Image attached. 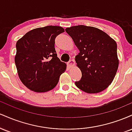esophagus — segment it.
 I'll return each mask as SVG.
<instances>
[{
    "label": "esophagus",
    "instance_id": "obj_1",
    "mask_svg": "<svg viewBox=\"0 0 132 132\" xmlns=\"http://www.w3.org/2000/svg\"><path fill=\"white\" fill-rule=\"evenodd\" d=\"M68 66H69L70 68L72 67V66H75V60H71L70 61L68 62Z\"/></svg>",
    "mask_w": 132,
    "mask_h": 132
}]
</instances>
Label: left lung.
<instances>
[{"label":"left lung","mask_w":132,"mask_h":132,"mask_svg":"<svg viewBox=\"0 0 132 132\" xmlns=\"http://www.w3.org/2000/svg\"><path fill=\"white\" fill-rule=\"evenodd\" d=\"M65 30L79 50L75 61L82 77L75 82L76 86L89 94L105 90L113 81L119 67L116 41L93 27L78 25Z\"/></svg>","instance_id":"8db88e82"}]
</instances>
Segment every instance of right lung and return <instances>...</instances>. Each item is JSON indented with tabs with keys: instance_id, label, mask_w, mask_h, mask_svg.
<instances>
[{
	"instance_id": "add662e5",
	"label": "right lung",
	"mask_w": 132,
	"mask_h": 132,
	"mask_svg": "<svg viewBox=\"0 0 132 132\" xmlns=\"http://www.w3.org/2000/svg\"><path fill=\"white\" fill-rule=\"evenodd\" d=\"M64 28L46 26L35 28L17 41L15 63L19 77L27 88L45 92L57 85L66 64L57 57L54 40Z\"/></svg>"
}]
</instances>
